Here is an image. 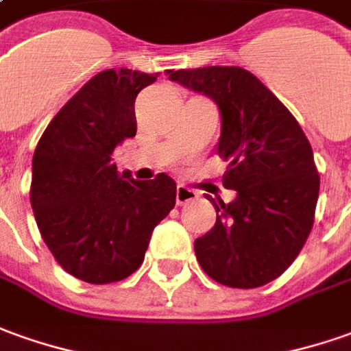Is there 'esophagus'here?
Instances as JSON below:
<instances>
[{
    "label": "esophagus",
    "mask_w": 351,
    "mask_h": 351,
    "mask_svg": "<svg viewBox=\"0 0 351 351\" xmlns=\"http://www.w3.org/2000/svg\"><path fill=\"white\" fill-rule=\"evenodd\" d=\"M199 199V193L197 191L189 189V187H185V185H178V189H176V200H178V204H187V202H193V200Z\"/></svg>",
    "instance_id": "esophagus-1"
}]
</instances>
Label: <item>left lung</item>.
<instances>
[{
    "label": "left lung",
    "mask_w": 351,
    "mask_h": 351,
    "mask_svg": "<svg viewBox=\"0 0 351 351\" xmlns=\"http://www.w3.org/2000/svg\"><path fill=\"white\" fill-rule=\"evenodd\" d=\"M170 80L219 108L223 185L237 191L227 204L208 197L216 223L195 241L200 267L233 289L267 285L296 260L313 226L319 176L308 137L248 70L204 66L170 72Z\"/></svg>",
    "instance_id": "obj_1"
}]
</instances>
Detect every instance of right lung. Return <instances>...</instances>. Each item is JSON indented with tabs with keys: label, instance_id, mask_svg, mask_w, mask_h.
Listing matches in <instances>:
<instances>
[{
	"label": "right lung",
	"instance_id": "obj_1",
	"mask_svg": "<svg viewBox=\"0 0 351 351\" xmlns=\"http://www.w3.org/2000/svg\"><path fill=\"white\" fill-rule=\"evenodd\" d=\"M156 76L99 72L57 112L34 151L30 202L42 239L64 271L91 285L130 277L154 227L176 206L170 176L137 181L112 162L116 147L137 132V93Z\"/></svg>",
	"mask_w": 351,
	"mask_h": 351
}]
</instances>
